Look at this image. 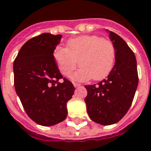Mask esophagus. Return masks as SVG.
I'll return each instance as SVG.
<instances>
[{"mask_svg": "<svg viewBox=\"0 0 151 151\" xmlns=\"http://www.w3.org/2000/svg\"><path fill=\"white\" fill-rule=\"evenodd\" d=\"M73 86H75V87H78V86H81V84H79V83H73Z\"/></svg>", "mask_w": 151, "mask_h": 151, "instance_id": "esophagus-1", "label": "esophagus"}]
</instances>
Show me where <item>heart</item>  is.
<instances>
[{"label": "heart", "instance_id": "heart-1", "mask_svg": "<svg viewBox=\"0 0 151 151\" xmlns=\"http://www.w3.org/2000/svg\"><path fill=\"white\" fill-rule=\"evenodd\" d=\"M116 57L113 43L97 35H86L70 39L67 47H59L54 52V58L60 72L69 76L78 65L81 68L73 79L86 81L93 78L101 80L113 69Z\"/></svg>", "mask_w": 151, "mask_h": 151}]
</instances>
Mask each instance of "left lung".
Segmentation results:
<instances>
[{"label":"left lung","mask_w":151,"mask_h":151,"mask_svg":"<svg viewBox=\"0 0 151 151\" xmlns=\"http://www.w3.org/2000/svg\"><path fill=\"white\" fill-rule=\"evenodd\" d=\"M116 50L115 65L108 77L86 86L87 113L92 121L108 126L119 122L132 105L138 86L137 59L132 50L117 34L109 31Z\"/></svg>","instance_id":"1"}]
</instances>
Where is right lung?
Here are the masks:
<instances>
[{
    "label": "right lung",
    "instance_id": "right-lung-1",
    "mask_svg": "<svg viewBox=\"0 0 151 151\" xmlns=\"http://www.w3.org/2000/svg\"><path fill=\"white\" fill-rule=\"evenodd\" d=\"M62 35L48 33L31 38L22 46L14 62L15 91L29 117L49 127L64 121L66 103L73 95L72 83L60 73L53 52Z\"/></svg>",
    "mask_w": 151,
    "mask_h": 151
}]
</instances>
